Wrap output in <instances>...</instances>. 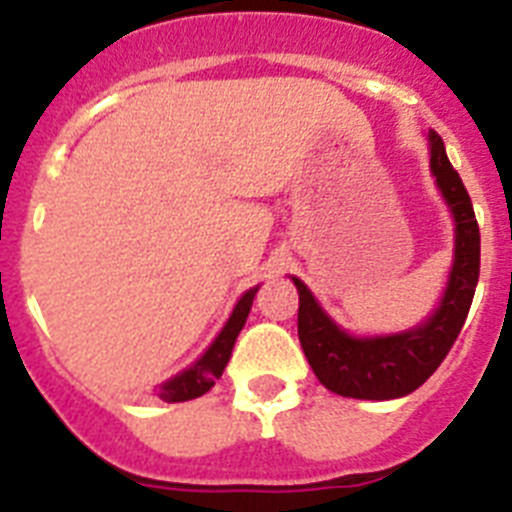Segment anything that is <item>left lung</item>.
I'll return each mask as SVG.
<instances>
[{"label": "left lung", "mask_w": 512, "mask_h": 512, "mask_svg": "<svg viewBox=\"0 0 512 512\" xmlns=\"http://www.w3.org/2000/svg\"><path fill=\"white\" fill-rule=\"evenodd\" d=\"M429 169L455 218V252L448 286L427 322L393 336L356 338L325 315L312 291L291 278L299 291V343L317 380L346 398L390 401L414 393L453 349L466 322L479 281V223L445 143L429 130Z\"/></svg>", "instance_id": "left-lung-1"}]
</instances>
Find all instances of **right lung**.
Masks as SVG:
<instances>
[{
	"instance_id": "obj_1",
	"label": "right lung",
	"mask_w": 512,
	"mask_h": 512,
	"mask_svg": "<svg viewBox=\"0 0 512 512\" xmlns=\"http://www.w3.org/2000/svg\"><path fill=\"white\" fill-rule=\"evenodd\" d=\"M257 294L255 289H249L247 294L236 302L234 312H231L229 322L223 325V330L218 333V338L208 346L200 359L192 364L190 369H184L176 377L166 380L163 385H158V398L166 403H182V401H192V398H200V395L208 393L213 385H216L218 377L223 375V369L229 364L231 359V349H234L236 336L242 333L244 322H247L249 309H252V299Z\"/></svg>"
}]
</instances>
